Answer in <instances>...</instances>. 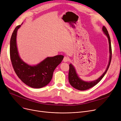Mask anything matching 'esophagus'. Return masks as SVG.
<instances>
[{
  "label": "esophagus",
  "instance_id": "obj_1",
  "mask_svg": "<svg viewBox=\"0 0 121 121\" xmlns=\"http://www.w3.org/2000/svg\"><path fill=\"white\" fill-rule=\"evenodd\" d=\"M68 60H69L68 57H66V56H65V57H64L63 60V61L64 62H67V61H68Z\"/></svg>",
  "mask_w": 121,
  "mask_h": 121
}]
</instances>
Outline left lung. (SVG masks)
<instances>
[{"mask_svg":"<svg viewBox=\"0 0 121 121\" xmlns=\"http://www.w3.org/2000/svg\"><path fill=\"white\" fill-rule=\"evenodd\" d=\"M102 31L103 32L104 34L106 36L107 38H108L109 44L110 55H109V60L108 66H107L105 72L99 78H98L97 79L94 80V81H85L79 77L78 74L77 73L76 70L75 69V67L73 65V64L70 63L69 64V75H68L69 82L71 86L75 89H77L78 90H81V91L86 90L95 86L96 85L99 83L102 80V79L104 77L105 75L107 72V70H108L110 64L111 63V58H112V48H111V39H110V36L108 33V31H107L106 28L105 26H103Z\"/></svg>","mask_w":121,"mask_h":121,"instance_id":"1","label":"left lung"}]
</instances>
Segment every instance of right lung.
I'll list each match as a JSON object with an SVG mask.
<instances>
[{"instance_id": "add662e5", "label": "right lung", "mask_w": 121, "mask_h": 121, "mask_svg": "<svg viewBox=\"0 0 121 121\" xmlns=\"http://www.w3.org/2000/svg\"><path fill=\"white\" fill-rule=\"evenodd\" d=\"M21 25L15 28L10 39L11 63L18 77L24 83L31 88H41L50 83L54 71L63 60L64 56L47 57L37 64L33 65L25 63L20 57L16 41L17 31Z\"/></svg>"}]
</instances>
